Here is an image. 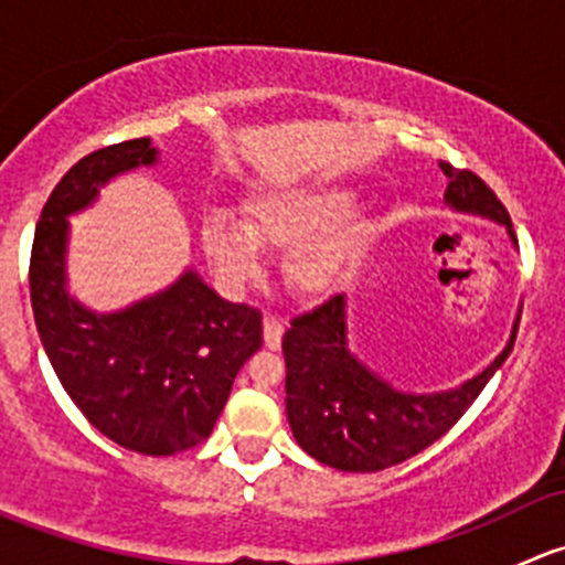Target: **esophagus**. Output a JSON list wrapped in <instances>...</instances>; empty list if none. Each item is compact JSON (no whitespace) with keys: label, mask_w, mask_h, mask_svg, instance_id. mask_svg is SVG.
Wrapping results in <instances>:
<instances>
[{"label":"esophagus","mask_w":565,"mask_h":565,"mask_svg":"<svg viewBox=\"0 0 565 565\" xmlns=\"http://www.w3.org/2000/svg\"><path fill=\"white\" fill-rule=\"evenodd\" d=\"M262 330H265L267 350H278V347H281V335H284V319L276 315H267L265 319H262Z\"/></svg>","instance_id":"esophagus-1"}]
</instances>
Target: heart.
Segmentation results:
<instances>
[{
	"label": "heart",
	"instance_id": "1",
	"mask_svg": "<svg viewBox=\"0 0 565 565\" xmlns=\"http://www.w3.org/2000/svg\"><path fill=\"white\" fill-rule=\"evenodd\" d=\"M355 191L347 185H284L256 193L248 221L213 210L202 221V250L230 292H243L262 276V246L289 250L284 276L303 298L322 295L355 248L366 226L352 218Z\"/></svg>",
	"mask_w": 565,
	"mask_h": 565
}]
</instances>
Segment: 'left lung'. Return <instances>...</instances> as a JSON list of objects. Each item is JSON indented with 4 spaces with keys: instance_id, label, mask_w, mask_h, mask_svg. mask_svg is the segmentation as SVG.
<instances>
[{
    "instance_id": "1",
    "label": "left lung",
    "mask_w": 565,
    "mask_h": 565,
    "mask_svg": "<svg viewBox=\"0 0 565 565\" xmlns=\"http://www.w3.org/2000/svg\"><path fill=\"white\" fill-rule=\"evenodd\" d=\"M448 177V210L500 224L516 246L514 226L500 199L481 177L440 163ZM520 328L516 311L503 352L457 388L402 391L352 352L347 298L335 295L284 333L287 361V420L306 454L347 472H377L415 457L440 440L465 415L511 355Z\"/></svg>"
}]
</instances>
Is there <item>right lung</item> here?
Wrapping results in <instances>:
<instances>
[{
  "label": "right lung",
  "instance_id": "right-lung-1",
  "mask_svg": "<svg viewBox=\"0 0 565 565\" xmlns=\"http://www.w3.org/2000/svg\"><path fill=\"white\" fill-rule=\"evenodd\" d=\"M158 158L152 139H134L62 177L38 221L30 289L45 355L89 424L128 451L172 457L210 437L237 372L262 347V315L221 298L193 267L114 311L89 309L71 292V215Z\"/></svg>",
  "mask_w": 565,
  "mask_h": 565
}]
</instances>
